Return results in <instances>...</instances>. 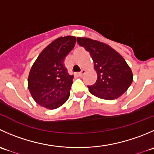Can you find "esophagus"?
<instances>
[{
	"mask_svg": "<svg viewBox=\"0 0 154 154\" xmlns=\"http://www.w3.org/2000/svg\"><path fill=\"white\" fill-rule=\"evenodd\" d=\"M85 73H86V70H84V69H82V70H81V71H80V72L79 73V75H80V77H82V76H83V74H85Z\"/></svg>",
	"mask_w": 154,
	"mask_h": 154,
	"instance_id": "obj_1",
	"label": "esophagus"
}]
</instances>
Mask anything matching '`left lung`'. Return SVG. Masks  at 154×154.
Instances as JSON below:
<instances>
[{"mask_svg": "<svg viewBox=\"0 0 154 154\" xmlns=\"http://www.w3.org/2000/svg\"><path fill=\"white\" fill-rule=\"evenodd\" d=\"M78 45L89 53L97 80L88 86L93 95L104 100H115L128 89L133 82V72L125 59L108 45L86 37H77Z\"/></svg>", "mask_w": 154, "mask_h": 154, "instance_id": "left-lung-1", "label": "left lung"}]
</instances>
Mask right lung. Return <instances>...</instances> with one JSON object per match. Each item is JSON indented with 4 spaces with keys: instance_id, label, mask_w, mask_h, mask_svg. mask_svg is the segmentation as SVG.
<instances>
[{
    "instance_id": "obj_1",
    "label": "right lung",
    "mask_w": 154,
    "mask_h": 154,
    "mask_svg": "<svg viewBox=\"0 0 154 154\" xmlns=\"http://www.w3.org/2000/svg\"><path fill=\"white\" fill-rule=\"evenodd\" d=\"M72 35L59 37L40 53L29 71L27 86L33 100L48 109H55L69 97L74 76L63 61L75 45Z\"/></svg>"
}]
</instances>
